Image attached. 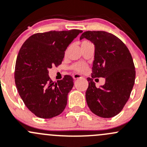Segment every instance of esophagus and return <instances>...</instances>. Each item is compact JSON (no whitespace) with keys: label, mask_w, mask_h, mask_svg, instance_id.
<instances>
[{"label":"esophagus","mask_w":147,"mask_h":147,"mask_svg":"<svg viewBox=\"0 0 147 147\" xmlns=\"http://www.w3.org/2000/svg\"><path fill=\"white\" fill-rule=\"evenodd\" d=\"M74 80H77V79H80V78H82V75H79V74H74L73 76H72Z\"/></svg>","instance_id":"esophagus-1"}]
</instances>
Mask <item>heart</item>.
I'll return each instance as SVG.
<instances>
[{"label":"heart","instance_id":"b5f03b06","mask_svg":"<svg viewBox=\"0 0 147 147\" xmlns=\"http://www.w3.org/2000/svg\"><path fill=\"white\" fill-rule=\"evenodd\" d=\"M72 69L78 72H82L85 69V65L82 63H77L72 66Z\"/></svg>","mask_w":147,"mask_h":147}]
</instances>
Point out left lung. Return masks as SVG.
Here are the masks:
<instances>
[{
  "label": "left lung",
  "mask_w": 147,
  "mask_h": 147,
  "mask_svg": "<svg viewBox=\"0 0 147 147\" xmlns=\"http://www.w3.org/2000/svg\"><path fill=\"white\" fill-rule=\"evenodd\" d=\"M84 38L95 46L92 73L87 78V104L100 117H113L121 111L134 85L136 71L131 55L124 43L111 33L88 31L80 39ZM95 77L105 78V84L96 88Z\"/></svg>",
  "instance_id": "8db88e82"
}]
</instances>
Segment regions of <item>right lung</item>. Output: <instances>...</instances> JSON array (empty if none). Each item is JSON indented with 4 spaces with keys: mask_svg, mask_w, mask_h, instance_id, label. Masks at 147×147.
Masks as SVG:
<instances>
[{
    "mask_svg": "<svg viewBox=\"0 0 147 147\" xmlns=\"http://www.w3.org/2000/svg\"><path fill=\"white\" fill-rule=\"evenodd\" d=\"M82 32L72 29L38 33L20 49L14 73L16 86L26 106L37 117L51 119L65 110L73 78L65 75L55 83L49 69L62 63L67 47Z\"/></svg>",
    "mask_w": 147,
    "mask_h": 147,
    "instance_id": "obj_1",
    "label": "right lung"
}]
</instances>
